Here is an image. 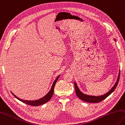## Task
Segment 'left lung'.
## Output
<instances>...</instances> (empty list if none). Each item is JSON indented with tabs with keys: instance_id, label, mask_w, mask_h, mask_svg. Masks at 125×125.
Segmentation results:
<instances>
[{
	"instance_id": "8db88e82",
	"label": "left lung",
	"mask_w": 125,
	"mask_h": 125,
	"mask_svg": "<svg viewBox=\"0 0 125 125\" xmlns=\"http://www.w3.org/2000/svg\"><path fill=\"white\" fill-rule=\"evenodd\" d=\"M120 75V71L119 72V76H118L116 82L115 83L114 86L112 87V89H111L108 92L106 93V94L103 95V96H89V95H86L83 94V93L80 91V90L79 89L76 83L74 82L75 88V92L77 96H78L79 98L80 99H81L82 101L86 102H88V103H99V102L103 101L104 99H105L106 97L109 96V95L112 94L113 91H114L115 88H116V86L118 84V83H119V81Z\"/></svg>"
}]
</instances>
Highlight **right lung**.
<instances>
[{
    "mask_svg": "<svg viewBox=\"0 0 125 125\" xmlns=\"http://www.w3.org/2000/svg\"><path fill=\"white\" fill-rule=\"evenodd\" d=\"M59 77L60 76H58L57 77V78L56 80L54 81L52 85V87L51 88L50 90V91L47 93V94L46 95V96H45L44 97H42V98H40L39 99H38V100H36V101H26V100H23V99H21L19 98H18L17 96H16L15 94H13L12 92V94L17 99H19L20 101H21L22 102H23L24 103H26L27 104H28V105H32V106H38V105H42V104H44L45 103H46V102H47L48 101H49L50 99L51 98L53 94V91H54V87H55V86L56 83L57 82V81L58 79L59 78Z\"/></svg>",
    "mask_w": 125,
    "mask_h": 125,
    "instance_id": "obj_1",
    "label": "right lung"
}]
</instances>
